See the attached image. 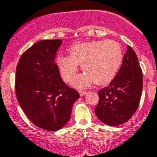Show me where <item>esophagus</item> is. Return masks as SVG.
<instances>
[{"label":"esophagus","mask_w":157,"mask_h":157,"mask_svg":"<svg viewBox=\"0 0 157 157\" xmlns=\"http://www.w3.org/2000/svg\"><path fill=\"white\" fill-rule=\"evenodd\" d=\"M79 93H80V96H81V97H82V96H84V95H86V94H87L88 92H87V91H80V92H79Z\"/></svg>","instance_id":"obj_1"}]
</instances>
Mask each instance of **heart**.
Listing matches in <instances>:
<instances>
[{
    "instance_id": "1",
    "label": "heart",
    "mask_w": 157,
    "mask_h": 157,
    "mask_svg": "<svg viewBox=\"0 0 157 157\" xmlns=\"http://www.w3.org/2000/svg\"><path fill=\"white\" fill-rule=\"evenodd\" d=\"M70 56L60 55L57 64L65 82H69L81 65L83 74L74 79L72 85L85 89L93 82L98 86L113 80L122 64V50L114 40H97L74 45Z\"/></svg>"
}]
</instances>
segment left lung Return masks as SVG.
Listing matches in <instances>:
<instances>
[{
  "instance_id": "left-lung-1",
  "label": "left lung",
  "mask_w": 157,
  "mask_h": 157,
  "mask_svg": "<svg viewBox=\"0 0 157 157\" xmlns=\"http://www.w3.org/2000/svg\"><path fill=\"white\" fill-rule=\"evenodd\" d=\"M142 91V69L136 53L128 46L117 75L109 86L98 91L100 99L94 109L97 117L108 125L125 123L136 112Z\"/></svg>"
}]
</instances>
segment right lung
<instances>
[{
  "label": "right lung",
  "mask_w": 157,
  "mask_h": 157,
  "mask_svg": "<svg viewBox=\"0 0 157 157\" xmlns=\"http://www.w3.org/2000/svg\"><path fill=\"white\" fill-rule=\"evenodd\" d=\"M62 40H44L21 55L15 77V91L21 109L37 127L58 131L69 120L80 97L63 81L55 63Z\"/></svg>",
  "instance_id": "right-lung-1"
}]
</instances>
